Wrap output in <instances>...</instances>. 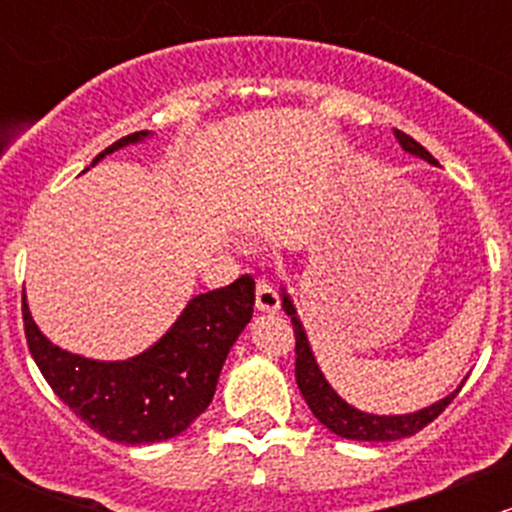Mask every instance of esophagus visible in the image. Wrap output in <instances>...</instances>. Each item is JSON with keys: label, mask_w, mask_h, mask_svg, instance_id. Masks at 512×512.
I'll return each mask as SVG.
<instances>
[{"label": "esophagus", "mask_w": 512, "mask_h": 512, "mask_svg": "<svg viewBox=\"0 0 512 512\" xmlns=\"http://www.w3.org/2000/svg\"><path fill=\"white\" fill-rule=\"evenodd\" d=\"M255 307L260 309V312H267V314H275L277 309H280V294H277V289L272 287L267 280H257Z\"/></svg>", "instance_id": "obj_1"}]
</instances>
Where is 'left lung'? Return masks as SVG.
<instances>
[{
	"label": "left lung",
	"mask_w": 512,
	"mask_h": 512,
	"mask_svg": "<svg viewBox=\"0 0 512 512\" xmlns=\"http://www.w3.org/2000/svg\"><path fill=\"white\" fill-rule=\"evenodd\" d=\"M394 136L406 153L428 160L431 165L438 163V160L433 158L421 143H416L414 138L406 136L404 131H396L394 128ZM282 309H285L287 317H292L294 339H297V347H294V352H297L294 376H297L299 391H302L304 401H307V406L312 409V414L317 416V421L322 423V426H327L332 433H337V436L352 438V441H399V438L414 436V433L421 431L423 426H428L433 418L441 414V411L456 399L458 391H461L463 384L458 386L453 394H448L446 399L436 401V404L426 406V409L421 411H414V414L379 416V414H366V411L354 409V406L347 404V401L332 389V384L324 379L322 369H319L317 359H314L312 347H309V339L302 327V319L297 317V307H294V302L289 299L285 287H282Z\"/></svg>",
	"instance_id": "left-lung-1"
}]
</instances>
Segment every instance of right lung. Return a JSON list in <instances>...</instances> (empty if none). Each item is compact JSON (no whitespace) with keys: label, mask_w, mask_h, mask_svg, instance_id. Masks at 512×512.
Listing matches in <instances>:
<instances>
[{"label":"right lung","mask_w":512,"mask_h":512,"mask_svg":"<svg viewBox=\"0 0 512 512\" xmlns=\"http://www.w3.org/2000/svg\"><path fill=\"white\" fill-rule=\"evenodd\" d=\"M146 138H151L148 131L123 136L91 165ZM252 307L255 280L242 275L232 285L190 299L146 352L98 361L51 344L32 319L27 294L22 297L29 352L54 394L108 441L128 446L168 441L208 409L227 354L252 319Z\"/></svg>","instance_id":"right-lung-1"}]
</instances>
